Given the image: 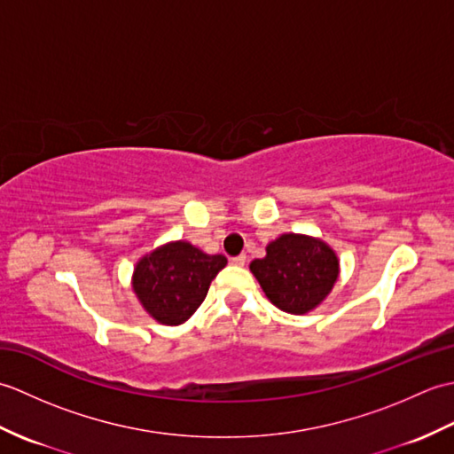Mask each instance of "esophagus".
Segmentation results:
<instances>
[{
  "label": "esophagus",
  "mask_w": 454,
  "mask_h": 454,
  "mask_svg": "<svg viewBox=\"0 0 454 454\" xmlns=\"http://www.w3.org/2000/svg\"><path fill=\"white\" fill-rule=\"evenodd\" d=\"M232 263H234V265H246V255L239 254V255L232 257Z\"/></svg>",
  "instance_id": "1"
}]
</instances>
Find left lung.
I'll list each match as a JSON object with an SVG mask.
<instances>
[{"label": "left lung", "mask_w": 454, "mask_h": 454, "mask_svg": "<svg viewBox=\"0 0 454 454\" xmlns=\"http://www.w3.org/2000/svg\"><path fill=\"white\" fill-rule=\"evenodd\" d=\"M249 269L277 308L288 314H306L330 294L340 262L322 239L283 234L267 246V255L255 259Z\"/></svg>", "instance_id": "left-lung-1"}]
</instances>
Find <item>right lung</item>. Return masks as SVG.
<instances>
[{"label":"right lung","mask_w":454,"mask_h":454,"mask_svg":"<svg viewBox=\"0 0 454 454\" xmlns=\"http://www.w3.org/2000/svg\"><path fill=\"white\" fill-rule=\"evenodd\" d=\"M224 265V255H207L187 242H173L140 259L132 288L153 320L179 325L195 314Z\"/></svg>","instance_id":"1"}]
</instances>
